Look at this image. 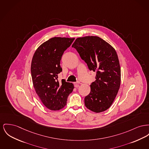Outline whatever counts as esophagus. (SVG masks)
<instances>
[{
  "mask_svg": "<svg viewBox=\"0 0 149 149\" xmlns=\"http://www.w3.org/2000/svg\"><path fill=\"white\" fill-rule=\"evenodd\" d=\"M80 83V82L79 81H77V82L75 83V87L76 88L79 87V84Z\"/></svg>",
  "mask_w": 149,
  "mask_h": 149,
  "instance_id": "esophagus-1",
  "label": "esophagus"
}]
</instances>
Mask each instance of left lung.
Returning a JSON list of instances; mask_svg holds the SVG:
<instances>
[{
	"label": "left lung",
	"mask_w": 149,
	"mask_h": 149,
	"mask_svg": "<svg viewBox=\"0 0 149 149\" xmlns=\"http://www.w3.org/2000/svg\"><path fill=\"white\" fill-rule=\"evenodd\" d=\"M87 63L90 71L96 72V80L84 98L88 109L101 113L112 105L120 85L121 70L114 48L98 36L77 38L72 45Z\"/></svg>",
	"instance_id": "8db88e82"
}]
</instances>
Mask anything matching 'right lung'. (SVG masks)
Wrapping results in <instances>:
<instances>
[{
  "label": "right lung",
  "mask_w": 149,
  "mask_h": 149,
  "mask_svg": "<svg viewBox=\"0 0 149 149\" xmlns=\"http://www.w3.org/2000/svg\"><path fill=\"white\" fill-rule=\"evenodd\" d=\"M74 39L52 38L38 47L32 59L31 73L36 93L44 106L51 110H60L66 105L74 88L72 83L64 79L61 82L58 80V74L62 71V56Z\"/></svg>",
  "instance_id": "add662e5"
}]
</instances>
